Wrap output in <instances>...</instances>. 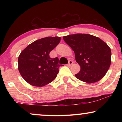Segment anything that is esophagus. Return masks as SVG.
<instances>
[{
  "label": "esophagus",
  "instance_id": "34e87169",
  "mask_svg": "<svg viewBox=\"0 0 122 122\" xmlns=\"http://www.w3.org/2000/svg\"><path fill=\"white\" fill-rule=\"evenodd\" d=\"M73 64V61H71V60H70V61H69V62H68V64L67 65H68V66H71Z\"/></svg>",
  "mask_w": 122,
  "mask_h": 122
}]
</instances>
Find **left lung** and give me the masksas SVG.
I'll list each match as a JSON object with an SVG mask.
<instances>
[{
	"instance_id": "1",
	"label": "left lung",
	"mask_w": 122,
	"mask_h": 122,
	"mask_svg": "<svg viewBox=\"0 0 122 122\" xmlns=\"http://www.w3.org/2000/svg\"><path fill=\"white\" fill-rule=\"evenodd\" d=\"M74 51L76 61L81 66L77 79L87 83L99 81L107 72L111 64V50L100 38L87 34L63 36Z\"/></svg>"
}]
</instances>
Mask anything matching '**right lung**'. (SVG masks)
I'll return each instance as SVG.
<instances>
[{
	"label": "right lung",
	"instance_id": "obj_1",
	"mask_svg": "<svg viewBox=\"0 0 122 122\" xmlns=\"http://www.w3.org/2000/svg\"><path fill=\"white\" fill-rule=\"evenodd\" d=\"M61 37L41 38L28 46L18 57V69L21 76L31 86H43L56 79L62 65L59 59L51 58L49 53L57 46Z\"/></svg>",
	"mask_w": 122,
	"mask_h": 122
}]
</instances>
